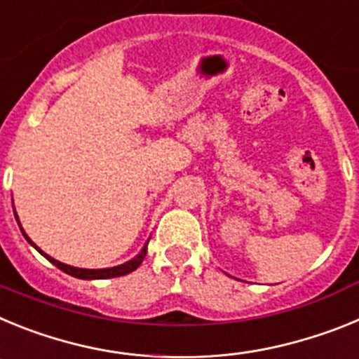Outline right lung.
<instances>
[{
	"mask_svg": "<svg viewBox=\"0 0 359 359\" xmlns=\"http://www.w3.org/2000/svg\"><path fill=\"white\" fill-rule=\"evenodd\" d=\"M15 214V210H14ZM18 224L19 228H21V233L25 236V239L28 241V243L34 246V248L37 250V252L41 253V255H44L46 259H48L50 262H52L53 266H57V268L61 269V271H65V273L72 275V277H77V278H82V280H98V278H113V277H122V275H128L131 273V271H135L138 266L144 262L145 255H147V244H145L144 248H142V252L138 253V255L135 257V259H131L129 262H126V264H120V266H115V268H104V269H84V268H75V266H69V264H65V262H59L55 261L53 257H50L48 253H44L43 250L39 248V246H36V243L30 239V237L27 236V231L23 230V226H21V223H19L18 219ZM149 243V241H147Z\"/></svg>",
	"mask_w": 359,
	"mask_h": 359,
	"instance_id": "obj_1",
	"label": "right lung"
}]
</instances>
